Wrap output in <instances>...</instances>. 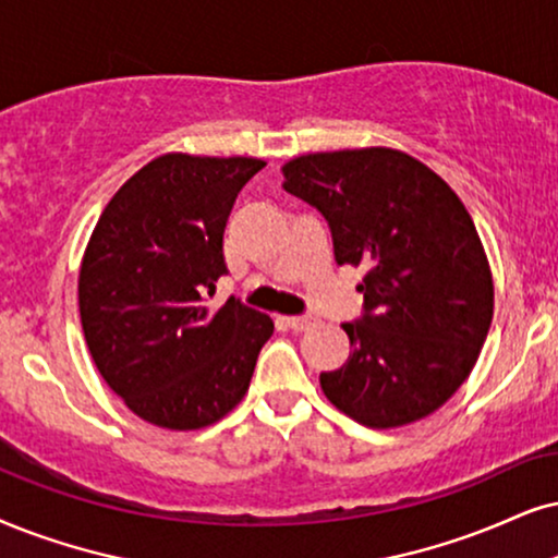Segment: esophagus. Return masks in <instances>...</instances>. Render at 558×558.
I'll use <instances>...</instances> for the list:
<instances>
[{"label": "esophagus", "mask_w": 558, "mask_h": 558, "mask_svg": "<svg viewBox=\"0 0 558 558\" xmlns=\"http://www.w3.org/2000/svg\"><path fill=\"white\" fill-rule=\"evenodd\" d=\"M283 322L291 329H295V331H306V329H312L314 324H316L314 316H283Z\"/></svg>", "instance_id": "obj_1"}]
</instances>
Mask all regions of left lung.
Masks as SVG:
<instances>
[{
	"label": "left lung",
	"mask_w": 558,
	"mask_h": 558,
	"mask_svg": "<svg viewBox=\"0 0 558 558\" xmlns=\"http://www.w3.org/2000/svg\"><path fill=\"white\" fill-rule=\"evenodd\" d=\"M283 187L327 218L337 265L363 267V316L342 324L350 357L324 397L373 429L440 409L476 365L495 314L482 239L446 180L404 151H319Z\"/></svg>",
	"instance_id": "obj_1"
}]
</instances>
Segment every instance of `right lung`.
Masks as SVG:
<instances>
[{
    "label": "right lung",
    "mask_w": 558,
    "mask_h": 558,
    "mask_svg": "<svg viewBox=\"0 0 558 558\" xmlns=\"http://www.w3.org/2000/svg\"><path fill=\"white\" fill-rule=\"evenodd\" d=\"M252 157L165 154L110 197L80 270V316L105 384L141 420L201 429L244 399L272 319L239 299L210 308L223 229Z\"/></svg>",
    "instance_id": "add662e5"
}]
</instances>
